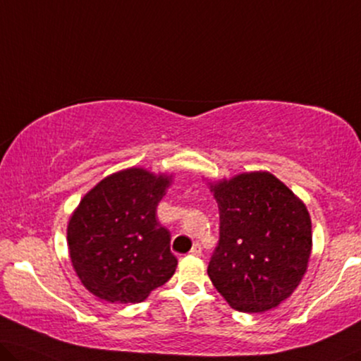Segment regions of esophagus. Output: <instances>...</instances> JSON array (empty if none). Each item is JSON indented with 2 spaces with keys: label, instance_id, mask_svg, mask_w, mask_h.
<instances>
[{
  "label": "esophagus",
  "instance_id": "esophagus-1",
  "mask_svg": "<svg viewBox=\"0 0 361 361\" xmlns=\"http://www.w3.org/2000/svg\"><path fill=\"white\" fill-rule=\"evenodd\" d=\"M190 255H191V256H201V255H202V248H201V245H199V243H195V245H192V248H191V251H190Z\"/></svg>",
  "mask_w": 361,
  "mask_h": 361
}]
</instances>
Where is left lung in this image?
<instances>
[{
	"label": "left lung",
	"mask_w": 361,
	"mask_h": 361,
	"mask_svg": "<svg viewBox=\"0 0 361 361\" xmlns=\"http://www.w3.org/2000/svg\"><path fill=\"white\" fill-rule=\"evenodd\" d=\"M219 243L209 261L214 287L241 313H264L293 293L311 256V219L300 199L269 171L211 183Z\"/></svg>",
	"instance_id": "left-lung-1"
}]
</instances>
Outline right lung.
Here are the masks:
<instances>
[{
	"label": "right lung",
	"instance_id": "right-lung-1",
	"mask_svg": "<svg viewBox=\"0 0 361 361\" xmlns=\"http://www.w3.org/2000/svg\"><path fill=\"white\" fill-rule=\"evenodd\" d=\"M171 176L144 169L113 173L82 197L68 224L73 267L85 288L110 303H139L175 274L170 232L157 206Z\"/></svg>",
	"mask_w": 361,
	"mask_h": 361
}]
</instances>
